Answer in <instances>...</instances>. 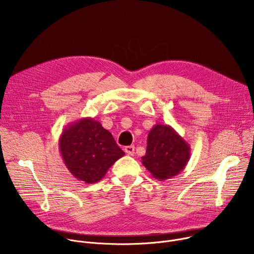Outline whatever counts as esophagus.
Segmentation results:
<instances>
[{
	"mask_svg": "<svg viewBox=\"0 0 254 254\" xmlns=\"http://www.w3.org/2000/svg\"><path fill=\"white\" fill-rule=\"evenodd\" d=\"M125 152L127 154V155H133L134 154V147L133 146H127L125 147Z\"/></svg>",
	"mask_w": 254,
	"mask_h": 254,
	"instance_id": "1",
	"label": "esophagus"
}]
</instances>
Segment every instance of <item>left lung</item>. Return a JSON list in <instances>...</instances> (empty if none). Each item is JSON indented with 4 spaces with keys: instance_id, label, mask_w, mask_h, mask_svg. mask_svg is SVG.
<instances>
[{
    "instance_id": "obj_1",
    "label": "left lung",
    "mask_w": 254,
    "mask_h": 254,
    "mask_svg": "<svg viewBox=\"0 0 254 254\" xmlns=\"http://www.w3.org/2000/svg\"><path fill=\"white\" fill-rule=\"evenodd\" d=\"M147 141L146 155L141 157V163L155 179L168 180L185 169L191 148L172 127L155 125Z\"/></svg>"
}]
</instances>
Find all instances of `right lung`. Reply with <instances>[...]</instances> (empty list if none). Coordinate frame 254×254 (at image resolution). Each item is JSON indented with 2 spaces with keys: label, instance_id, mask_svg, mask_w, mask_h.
<instances>
[{
  "label": "right lung",
  "instance_id": "obj_1",
  "mask_svg": "<svg viewBox=\"0 0 254 254\" xmlns=\"http://www.w3.org/2000/svg\"><path fill=\"white\" fill-rule=\"evenodd\" d=\"M59 150L69 172L87 184L100 181L125 156L113 134L91 118L68 125L60 135Z\"/></svg>",
  "mask_w": 254,
  "mask_h": 254
}]
</instances>
